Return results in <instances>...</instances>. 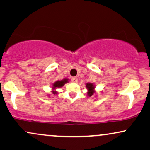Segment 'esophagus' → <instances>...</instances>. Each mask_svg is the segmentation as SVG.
<instances>
[{
  "label": "esophagus",
  "mask_w": 150,
  "mask_h": 150,
  "mask_svg": "<svg viewBox=\"0 0 150 150\" xmlns=\"http://www.w3.org/2000/svg\"><path fill=\"white\" fill-rule=\"evenodd\" d=\"M77 81H78V79H77V77H73V78L71 79V82L73 83H76Z\"/></svg>",
  "instance_id": "1"
}]
</instances>
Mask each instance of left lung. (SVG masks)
<instances>
[{"label": "left lung", "instance_id": "left-lung-1", "mask_svg": "<svg viewBox=\"0 0 150 150\" xmlns=\"http://www.w3.org/2000/svg\"><path fill=\"white\" fill-rule=\"evenodd\" d=\"M87 88V89L88 90V95H89L90 97L92 96L94 94V88H95V86H94L93 83H86V86Z\"/></svg>", "mask_w": 150, "mask_h": 150}]
</instances>
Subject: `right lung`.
I'll list each match as a JSON object with an SVG mask.
<instances>
[{
  "label": "right lung",
  "instance_id": "1",
  "mask_svg": "<svg viewBox=\"0 0 150 150\" xmlns=\"http://www.w3.org/2000/svg\"><path fill=\"white\" fill-rule=\"evenodd\" d=\"M68 80H69V79H64L63 80L55 81V82L53 84V89H55V88H60L62 86H63L66 83L68 82ZM53 94H56L57 92L53 91Z\"/></svg>",
  "mask_w": 150,
  "mask_h": 150
}]
</instances>
